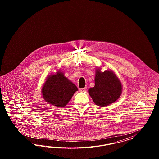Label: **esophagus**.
Listing matches in <instances>:
<instances>
[{
    "label": "esophagus",
    "mask_w": 159,
    "mask_h": 159,
    "mask_svg": "<svg viewBox=\"0 0 159 159\" xmlns=\"http://www.w3.org/2000/svg\"><path fill=\"white\" fill-rule=\"evenodd\" d=\"M86 87H84V88H81V89H79V91L81 92H84V91H86Z\"/></svg>",
    "instance_id": "1"
}]
</instances>
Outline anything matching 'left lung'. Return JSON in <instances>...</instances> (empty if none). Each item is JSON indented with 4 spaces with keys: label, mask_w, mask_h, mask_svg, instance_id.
<instances>
[{
    "label": "left lung",
    "mask_w": 159,
    "mask_h": 159,
    "mask_svg": "<svg viewBox=\"0 0 159 159\" xmlns=\"http://www.w3.org/2000/svg\"><path fill=\"white\" fill-rule=\"evenodd\" d=\"M94 81L95 86L89 89V94L97 106L110 105L120 98L122 84L112 70L101 72L100 69H97Z\"/></svg>",
    "instance_id": "1"
}]
</instances>
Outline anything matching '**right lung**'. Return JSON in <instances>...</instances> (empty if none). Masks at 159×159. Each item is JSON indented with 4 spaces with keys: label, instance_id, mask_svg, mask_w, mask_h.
Masks as SVG:
<instances>
[{
    "label": "right lung",
    "instance_id": "right-lung-1",
    "mask_svg": "<svg viewBox=\"0 0 159 159\" xmlns=\"http://www.w3.org/2000/svg\"><path fill=\"white\" fill-rule=\"evenodd\" d=\"M77 90V87L64 76L63 73L58 71L47 77L41 92L46 102L58 107H63Z\"/></svg>",
    "mask_w": 159,
    "mask_h": 159
}]
</instances>
